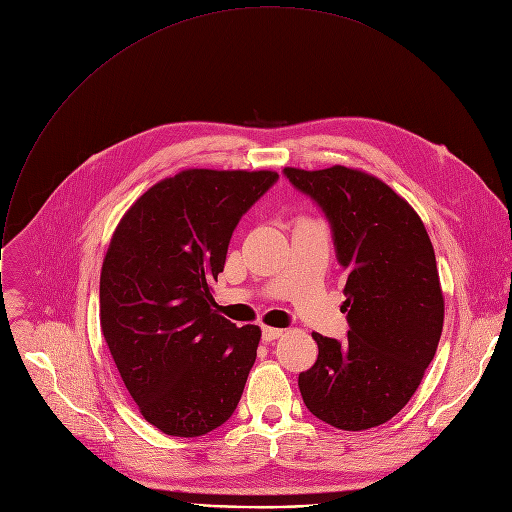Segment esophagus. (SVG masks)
<instances>
[{
    "mask_svg": "<svg viewBox=\"0 0 512 512\" xmlns=\"http://www.w3.org/2000/svg\"><path fill=\"white\" fill-rule=\"evenodd\" d=\"M263 340L265 342H273V340H277V338H281L283 336V330H279V328H271V326H263Z\"/></svg>",
    "mask_w": 512,
    "mask_h": 512,
    "instance_id": "esophagus-1",
    "label": "esophagus"
}]
</instances>
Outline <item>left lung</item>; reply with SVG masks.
I'll return each mask as SVG.
<instances>
[{"instance_id": "left-lung-1", "label": "left lung", "mask_w": 512, "mask_h": 512, "mask_svg": "<svg viewBox=\"0 0 512 512\" xmlns=\"http://www.w3.org/2000/svg\"><path fill=\"white\" fill-rule=\"evenodd\" d=\"M326 214L346 269L344 342L314 332L318 360L298 385L322 421L360 431L395 417L417 391L444 328L435 253L419 214L383 180L344 166L283 168Z\"/></svg>"}]
</instances>
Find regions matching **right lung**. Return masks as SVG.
Instances as JSON below:
<instances>
[{
  "label": "right lung",
  "mask_w": 512,
  "mask_h": 512,
  "mask_svg": "<svg viewBox=\"0 0 512 512\" xmlns=\"http://www.w3.org/2000/svg\"><path fill=\"white\" fill-rule=\"evenodd\" d=\"M277 172L182 170L123 214L101 269V330L145 421L176 437L223 425L261 338L214 310L212 283L241 216Z\"/></svg>",
  "instance_id": "right-lung-1"
}]
</instances>
